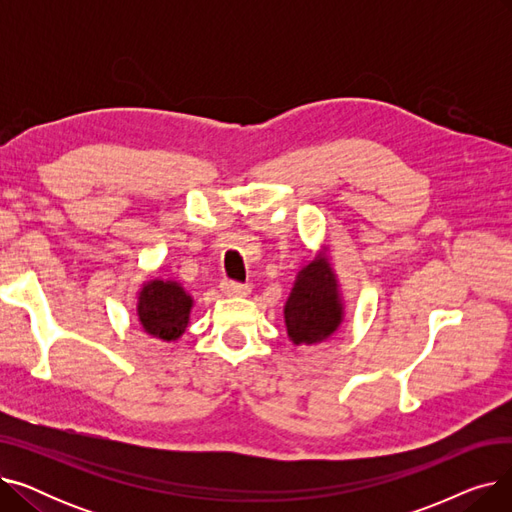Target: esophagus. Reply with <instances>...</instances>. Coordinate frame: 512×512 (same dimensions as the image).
Segmentation results:
<instances>
[{
    "label": "esophagus",
    "mask_w": 512,
    "mask_h": 512,
    "mask_svg": "<svg viewBox=\"0 0 512 512\" xmlns=\"http://www.w3.org/2000/svg\"><path fill=\"white\" fill-rule=\"evenodd\" d=\"M222 292L226 294V297H247V294L251 292V286L226 280V282H222Z\"/></svg>",
    "instance_id": "34e87169"
}]
</instances>
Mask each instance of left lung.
Wrapping results in <instances>:
<instances>
[{"label": "left lung", "mask_w": 512, "mask_h": 512, "mask_svg": "<svg viewBox=\"0 0 512 512\" xmlns=\"http://www.w3.org/2000/svg\"><path fill=\"white\" fill-rule=\"evenodd\" d=\"M344 305L340 284L324 247L313 261L297 274L290 297L284 305V324L288 338L297 346L326 342L342 324Z\"/></svg>", "instance_id": "1"}]
</instances>
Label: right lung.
Instances as JSON below:
<instances>
[{
    "instance_id": "obj_1",
    "label": "right lung",
    "mask_w": 512,
    "mask_h": 512,
    "mask_svg": "<svg viewBox=\"0 0 512 512\" xmlns=\"http://www.w3.org/2000/svg\"><path fill=\"white\" fill-rule=\"evenodd\" d=\"M195 301L176 280H147L137 292L141 328L159 340L176 342L188 328Z\"/></svg>"
}]
</instances>
